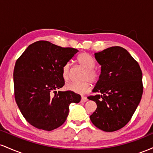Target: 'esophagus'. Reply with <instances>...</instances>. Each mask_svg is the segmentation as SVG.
I'll use <instances>...</instances> for the list:
<instances>
[{
  "label": "esophagus",
  "instance_id": "obj_1",
  "mask_svg": "<svg viewBox=\"0 0 153 153\" xmlns=\"http://www.w3.org/2000/svg\"><path fill=\"white\" fill-rule=\"evenodd\" d=\"M87 101H88V99H87L86 97H85V96H82V98H81V102L85 103V102H86Z\"/></svg>",
  "mask_w": 153,
  "mask_h": 153
}]
</instances>
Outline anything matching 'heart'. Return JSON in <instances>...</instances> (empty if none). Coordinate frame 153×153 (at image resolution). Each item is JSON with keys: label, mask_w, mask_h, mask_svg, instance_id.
I'll list each match as a JSON object with an SVG mask.
<instances>
[{"label": "heart", "mask_w": 153, "mask_h": 153, "mask_svg": "<svg viewBox=\"0 0 153 153\" xmlns=\"http://www.w3.org/2000/svg\"><path fill=\"white\" fill-rule=\"evenodd\" d=\"M77 62L82 68L86 70L83 77V80L85 81L78 83L71 82L65 85L66 90L74 92L78 94H85L88 92L91 88V81L97 82L100 78L99 72L95 69L96 62L94 59L86 52L80 53L77 57ZM62 78L65 81H68L71 76V69L69 63H67L62 68Z\"/></svg>", "instance_id": "heart-1"}]
</instances>
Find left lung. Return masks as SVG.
I'll list each match as a JSON object with an SVG mask.
<instances>
[{
	"label": "left lung",
	"mask_w": 153,
	"mask_h": 153,
	"mask_svg": "<svg viewBox=\"0 0 153 153\" xmlns=\"http://www.w3.org/2000/svg\"><path fill=\"white\" fill-rule=\"evenodd\" d=\"M101 65L99 81L88 99L97 108L90 116L93 124L104 131L124 127L134 114L143 93V73L138 62L121 47L95 53Z\"/></svg>",
	"instance_id": "8db88e82"
}]
</instances>
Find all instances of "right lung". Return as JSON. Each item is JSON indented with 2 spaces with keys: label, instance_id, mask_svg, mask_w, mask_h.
I'll list each match as a JSON object with an SVG mask.
<instances>
[{
  "label": "right lung",
  "instance_id": "add662e5",
  "mask_svg": "<svg viewBox=\"0 0 153 153\" xmlns=\"http://www.w3.org/2000/svg\"><path fill=\"white\" fill-rule=\"evenodd\" d=\"M78 52L42 40L29 45L16 62V102L33 127L46 131L57 129L66 121L69 105L80 101L81 96L74 92H57L65 85L63 66Z\"/></svg>",
  "mask_w": 153,
  "mask_h": 153
}]
</instances>
